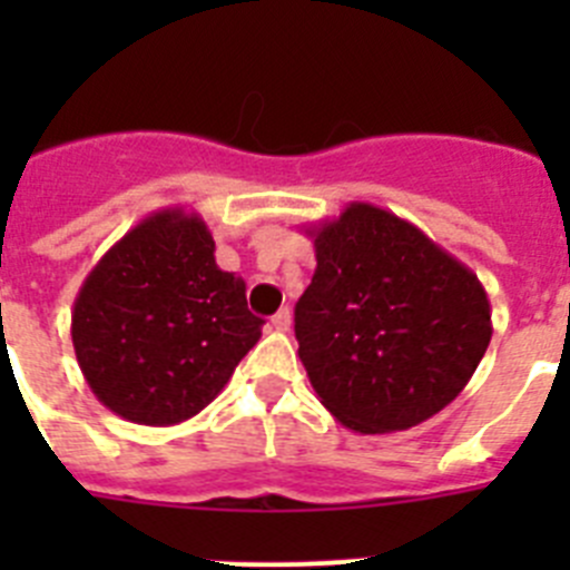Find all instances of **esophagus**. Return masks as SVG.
<instances>
[{
    "label": "esophagus",
    "mask_w": 570,
    "mask_h": 570,
    "mask_svg": "<svg viewBox=\"0 0 570 570\" xmlns=\"http://www.w3.org/2000/svg\"><path fill=\"white\" fill-rule=\"evenodd\" d=\"M271 328H274V331H291V311L282 308L279 314L271 316Z\"/></svg>",
    "instance_id": "34e87169"
}]
</instances>
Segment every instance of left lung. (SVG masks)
I'll use <instances>...</instances> for the list:
<instances>
[{"label":"left lung","instance_id":"8db88e82","mask_svg":"<svg viewBox=\"0 0 570 570\" xmlns=\"http://www.w3.org/2000/svg\"><path fill=\"white\" fill-rule=\"evenodd\" d=\"M305 234L316 271L294 331L322 405L356 434L407 431L440 414L493 334L476 274L371 203H351Z\"/></svg>","mask_w":570,"mask_h":570}]
</instances>
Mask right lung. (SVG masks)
Here are the masks:
<instances>
[{
  "mask_svg": "<svg viewBox=\"0 0 570 570\" xmlns=\"http://www.w3.org/2000/svg\"><path fill=\"white\" fill-rule=\"evenodd\" d=\"M199 214L145 216L85 276L70 336L85 382L136 425H179L216 400L259 342L242 276L214 259Z\"/></svg>",
  "mask_w": 570,
  "mask_h": 570,
  "instance_id": "right-lung-1",
  "label": "right lung"
}]
</instances>
